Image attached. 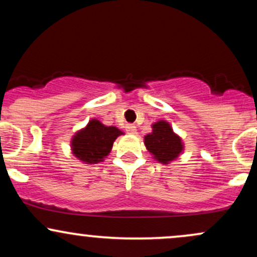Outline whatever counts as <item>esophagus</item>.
I'll return each instance as SVG.
<instances>
[{
    "label": "esophagus",
    "instance_id": "34e87169",
    "mask_svg": "<svg viewBox=\"0 0 257 257\" xmlns=\"http://www.w3.org/2000/svg\"><path fill=\"white\" fill-rule=\"evenodd\" d=\"M125 129L129 134H137V126H135L134 124H126Z\"/></svg>",
    "mask_w": 257,
    "mask_h": 257
}]
</instances>
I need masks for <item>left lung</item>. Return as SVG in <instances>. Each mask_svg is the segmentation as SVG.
Returning a JSON list of instances; mask_svg holds the SVG:
<instances>
[{"label":"left lung","mask_w":257,"mask_h":257,"mask_svg":"<svg viewBox=\"0 0 257 257\" xmlns=\"http://www.w3.org/2000/svg\"><path fill=\"white\" fill-rule=\"evenodd\" d=\"M144 144L152 158L164 166L178 159L185 150L181 137L173 131L169 122L163 119L153 123L152 132L144 137Z\"/></svg>","instance_id":"8db88e82"}]
</instances>
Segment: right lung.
I'll return each mask as SVG.
<instances>
[{
	"label": "right lung",
	"mask_w": 257,
	"mask_h": 257,
	"mask_svg": "<svg viewBox=\"0 0 257 257\" xmlns=\"http://www.w3.org/2000/svg\"><path fill=\"white\" fill-rule=\"evenodd\" d=\"M122 134L117 126H107L96 118L90 119L72 137L70 143L72 155L83 164L104 162L110 155L114 140Z\"/></svg>",
	"instance_id": "right-lung-1"
}]
</instances>
